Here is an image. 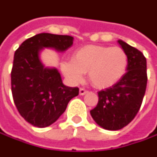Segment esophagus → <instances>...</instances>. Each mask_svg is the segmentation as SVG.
Segmentation results:
<instances>
[{
	"label": "esophagus",
	"mask_w": 157,
	"mask_h": 157,
	"mask_svg": "<svg viewBox=\"0 0 157 157\" xmlns=\"http://www.w3.org/2000/svg\"><path fill=\"white\" fill-rule=\"evenodd\" d=\"M86 93H88V90H87V89H85L84 88H79V95L83 96V95H85Z\"/></svg>",
	"instance_id": "1"
}]
</instances>
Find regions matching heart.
<instances>
[{"instance_id":"b5f03b06","label":"heart","mask_w":157,"mask_h":157,"mask_svg":"<svg viewBox=\"0 0 157 157\" xmlns=\"http://www.w3.org/2000/svg\"><path fill=\"white\" fill-rule=\"evenodd\" d=\"M128 57L120 47L88 45L76 50L72 61H63L61 69L65 77L73 83L82 80L88 72L90 83L98 88L116 84L126 73Z\"/></svg>"}]
</instances>
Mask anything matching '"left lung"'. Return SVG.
<instances>
[{"label":"left lung","mask_w":157,"mask_h":157,"mask_svg":"<svg viewBox=\"0 0 157 157\" xmlns=\"http://www.w3.org/2000/svg\"><path fill=\"white\" fill-rule=\"evenodd\" d=\"M118 43L128 54V71L112 87L98 92V103L90 110L95 122L107 130L128 126L139 111L147 89L146 57L123 40Z\"/></svg>","instance_id":"8db88e82"}]
</instances>
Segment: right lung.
Here are the masks:
<instances>
[{
  "label": "right lung",
  "mask_w": 157,
  "mask_h": 157,
  "mask_svg": "<svg viewBox=\"0 0 157 157\" xmlns=\"http://www.w3.org/2000/svg\"><path fill=\"white\" fill-rule=\"evenodd\" d=\"M73 40L69 35L40 33L23 41L14 53L10 72L13 101L21 116L34 127L53 124L78 95V88L66 87L59 71L45 68L39 58L44 48L68 49Z\"/></svg>",
  "instance_id": "obj_1"
}]
</instances>
